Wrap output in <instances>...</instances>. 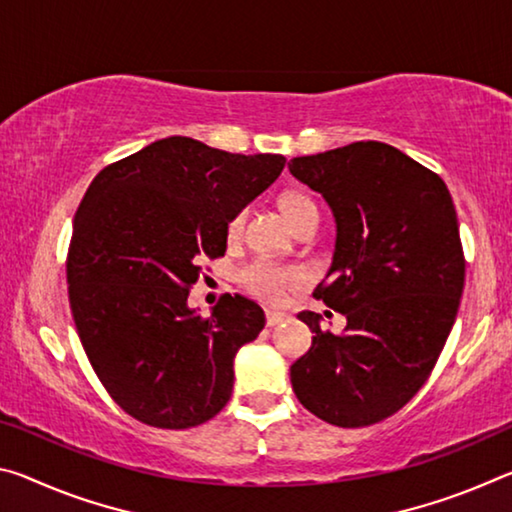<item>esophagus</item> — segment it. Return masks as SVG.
I'll list each match as a JSON object with an SVG mask.
<instances>
[{
	"instance_id": "1",
	"label": "esophagus",
	"mask_w": 512,
	"mask_h": 512,
	"mask_svg": "<svg viewBox=\"0 0 512 512\" xmlns=\"http://www.w3.org/2000/svg\"><path fill=\"white\" fill-rule=\"evenodd\" d=\"M285 319H287V314H282V312H266V326L269 328L278 326V323H282Z\"/></svg>"
}]
</instances>
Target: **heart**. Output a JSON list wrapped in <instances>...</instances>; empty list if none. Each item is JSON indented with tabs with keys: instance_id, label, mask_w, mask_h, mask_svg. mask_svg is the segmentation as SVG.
<instances>
[{
	"instance_id": "heart-1",
	"label": "heart",
	"mask_w": 512,
	"mask_h": 512,
	"mask_svg": "<svg viewBox=\"0 0 512 512\" xmlns=\"http://www.w3.org/2000/svg\"><path fill=\"white\" fill-rule=\"evenodd\" d=\"M280 205H282V212H285L289 223L294 227L300 221H305V218L319 216V209H316L314 200L298 191L285 193L280 200ZM243 216H246V212L239 209V212L230 216V221H227L225 232L230 239H234L241 232ZM300 280H303V273H300L298 266L273 262V259H264V257H257L253 262L243 264L239 269L241 287L246 289L250 296H255L257 300H262V303H269V305H280L282 300H285L287 291L291 287H296Z\"/></svg>"
}]
</instances>
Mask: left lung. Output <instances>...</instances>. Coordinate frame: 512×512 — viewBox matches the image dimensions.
I'll list each match as a JSON object with an SVG mask.
<instances>
[{"label": "left lung", "instance_id": "1", "mask_svg": "<svg viewBox=\"0 0 512 512\" xmlns=\"http://www.w3.org/2000/svg\"><path fill=\"white\" fill-rule=\"evenodd\" d=\"M291 175L328 200L335 257L314 298L346 316L344 332H314L291 364L296 399L342 428L399 412L435 369L465 287L458 216L442 177L380 141L289 161Z\"/></svg>", "mask_w": 512, "mask_h": 512}]
</instances>
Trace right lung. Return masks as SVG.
Here are the masks:
<instances>
[{"instance_id": "obj_1", "label": "right lung", "mask_w": 512, "mask_h": 512, "mask_svg": "<svg viewBox=\"0 0 512 512\" xmlns=\"http://www.w3.org/2000/svg\"><path fill=\"white\" fill-rule=\"evenodd\" d=\"M285 161L170 136L88 186L66 257L70 312L95 376L129 417L180 431L230 401L234 355L264 328L262 307L223 294L202 316L186 300L202 259L225 255L230 216Z\"/></svg>"}]
</instances>
